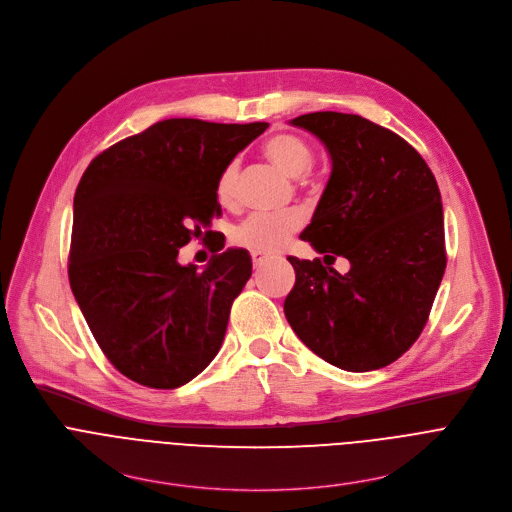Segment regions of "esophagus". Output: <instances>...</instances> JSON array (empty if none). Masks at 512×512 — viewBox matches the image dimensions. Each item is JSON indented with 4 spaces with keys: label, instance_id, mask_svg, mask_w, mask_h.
I'll return each instance as SVG.
<instances>
[{
    "label": "esophagus",
    "instance_id": "1",
    "mask_svg": "<svg viewBox=\"0 0 512 512\" xmlns=\"http://www.w3.org/2000/svg\"><path fill=\"white\" fill-rule=\"evenodd\" d=\"M251 259H253V267L259 269L263 263H267L271 259V255H265V253H251Z\"/></svg>",
    "mask_w": 512,
    "mask_h": 512
}]
</instances>
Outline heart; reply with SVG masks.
I'll return each instance as SVG.
<instances>
[{
  "label": "heart",
  "mask_w": 512,
  "mask_h": 512,
  "mask_svg": "<svg viewBox=\"0 0 512 512\" xmlns=\"http://www.w3.org/2000/svg\"><path fill=\"white\" fill-rule=\"evenodd\" d=\"M265 156L279 166L289 177H301L313 164V148L307 140L291 132H277L269 136L263 144ZM215 195L221 207L233 209L239 205V162L231 160L223 166L219 173ZM305 217L299 211L283 213V215H261L255 213L239 223L231 241L235 247L247 249L251 253H277L281 251L291 237L303 227Z\"/></svg>",
  "instance_id": "obj_1"
}]
</instances>
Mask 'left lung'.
<instances>
[{"instance_id": "left-lung-1", "label": "left lung", "mask_w": 512, "mask_h": 512, "mask_svg": "<svg viewBox=\"0 0 512 512\" xmlns=\"http://www.w3.org/2000/svg\"><path fill=\"white\" fill-rule=\"evenodd\" d=\"M327 146L331 177L301 239L321 259L287 257L285 317L301 342L346 372L380 370L420 337L446 269L438 183L420 152L358 114L293 120ZM351 261L342 276L328 265Z\"/></svg>"}]
</instances>
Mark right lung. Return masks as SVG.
Returning a JSON list of instances; mask_svg holds the SVG:
<instances>
[{
	"instance_id": "1",
	"label": "right lung",
	"mask_w": 512,
	"mask_h": 512,
	"mask_svg": "<svg viewBox=\"0 0 512 512\" xmlns=\"http://www.w3.org/2000/svg\"><path fill=\"white\" fill-rule=\"evenodd\" d=\"M267 126L168 118L112 144L84 170L68 279L96 344L128 380L173 390L221 350L251 257L219 253L225 239L215 241L205 271L179 265L177 255L221 217L219 173Z\"/></svg>"
}]
</instances>
